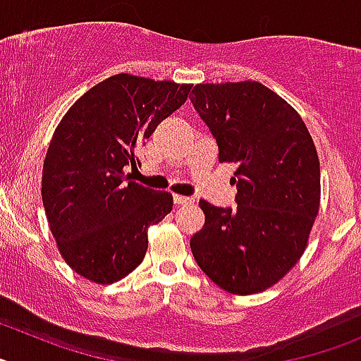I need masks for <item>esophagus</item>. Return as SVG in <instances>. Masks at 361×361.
Wrapping results in <instances>:
<instances>
[{
  "label": "esophagus",
  "mask_w": 361,
  "mask_h": 361,
  "mask_svg": "<svg viewBox=\"0 0 361 361\" xmlns=\"http://www.w3.org/2000/svg\"><path fill=\"white\" fill-rule=\"evenodd\" d=\"M173 202L177 204V206H188V204L193 202V199H191V197H184V195H173Z\"/></svg>",
  "instance_id": "esophagus-1"
}]
</instances>
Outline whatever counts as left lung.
<instances>
[{"label": "left lung", "instance_id": "8db88e82", "mask_svg": "<svg viewBox=\"0 0 361 361\" xmlns=\"http://www.w3.org/2000/svg\"><path fill=\"white\" fill-rule=\"evenodd\" d=\"M191 103L237 166L235 208L200 200L191 237L200 269L233 295L275 286L300 260L320 208V162L298 111L257 81L197 85Z\"/></svg>", "mask_w": 361, "mask_h": 361}]
</instances>
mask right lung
Wrapping results in <instances>:
<instances>
[{
	"mask_svg": "<svg viewBox=\"0 0 361 361\" xmlns=\"http://www.w3.org/2000/svg\"><path fill=\"white\" fill-rule=\"evenodd\" d=\"M191 85L117 73L79 97L54 132L41 195L65 262L95 283L130 275L148 250V228L173 208L168 191L133 183L137 149L186 103Z\"/></svg>",
	"mask_w": 361,
	"mask_h": 361,
	"instance_id": "right-lung-1",
	"label": "right lung"
}]
</instances>
